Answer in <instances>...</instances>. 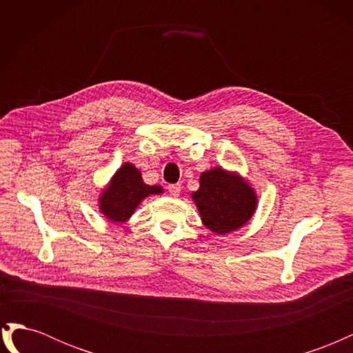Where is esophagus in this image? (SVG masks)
<instances>
[{"label": "esophagus", "mask_w": 353, "mask_h": 353, "mask_svg": "<svg viewBox=\"0 0 353 353\" xmlns=\"http://www.w3.org/2000/svg\"><path fill=\"white\" fill-rule=\"evenodd\" d=\"M168 191L172 197H178L179 193H181V185L179 184H170V185H168Z\"/></svg>", "instance_id": "obj_1"}]
</instances>
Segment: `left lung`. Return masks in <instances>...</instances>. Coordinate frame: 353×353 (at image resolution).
I'll use <instances>...</instances> for the list:
<instances>
[{"mask_svg": "<svg viewBox=\"0 0 353 353\" xmlns=\"http://www.w3.org/2000/svg\"><path fill=\"white\" fill-rule=\"evenodd\" d=\"M193 200L205 225L216 234L236 231L256 210L253 188L237 174L213 168L200 176V188Z\"/></svg>", "mask_w": 353, "mask_h": 353, "instance_id": "left-lung-1", "label": "left lung"}]
</instances>
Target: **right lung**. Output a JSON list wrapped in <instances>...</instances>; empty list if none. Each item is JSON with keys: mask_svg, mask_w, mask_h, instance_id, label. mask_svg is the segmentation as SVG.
Masks as SVG:
<instances>
[{"mask_svg": "<svg viewBox=\"0 0 353 353\" xmlns=\"http://www.w3.org/2000/svg\"><path fill=\"white\" fill-rule=\"evenodd\" d=\"M162 191L159 185L144 184L140 170L131 163H125L117 169L110 184L101 193L100 210L113 222H125L141 200L150 194H160Z\"/></svg>", "mask_w": 353, "mask_h": 353, "instance_id": "obj_1", "label": "right lung"}]
</instances>
